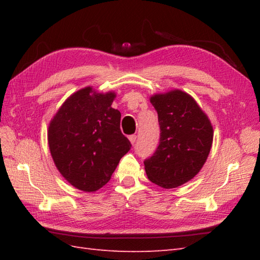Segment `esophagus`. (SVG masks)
Listing matches in <instances>:
<instances>
[{"instance_id": "esophagus-1", "label": "esophagus", "mask_w": 260, "mask_h": 260, "mask_svg": "<svg viewBox=\"0 0 260 260\" xmlns=\"http://www.w3.org/2000/svg\"><path fill=\"white\" fill-rule=\"evenodd\" d=\"M128 139H129V141H131V143H132V144H134V143L136 142V139H137V136H136V135H131V136L128 137Z\"/></svg>"}]
</instances>
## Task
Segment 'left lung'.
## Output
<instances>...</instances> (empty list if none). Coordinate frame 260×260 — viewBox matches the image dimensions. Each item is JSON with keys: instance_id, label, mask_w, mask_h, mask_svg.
I'll use <instances>...</instances> for the list:
<instances>
[{"instance_id": "left-lung-1", "label": "left lung", "mask_w": 260, "mask_h": 260, "mask_svg": "<svg viewBox=\"0 0 260 260\" xmlns=\"http://www.w3.org/2000/svg\"><path fill=\"white\" fill-rule=\"evenodd\" d=\"M158 116L159 143L144 161L147 178L165 189L180 186L200 172L211 150L213 128L189 93L175 89L151 97Z\"/></svg>"}]
</instances>
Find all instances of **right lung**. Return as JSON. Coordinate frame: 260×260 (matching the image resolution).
<instances>
[{"label":"right lung","mask_w":260,"mask_h":260,"mask_svg":"<svg viewBox=\"0 0 260 260\" xmlns=\"http://www.w3.org/2000/svg\"><path fill=\"white\" fill-rule=\"evenodd\" d=\"M115 92L86 87L73 93L50 121L48 143L59 172L85 192L103 187L131 150L120 132V113L112 107Z\"/></svg>","instance_id":"right-lung-1"}]
</instances>
